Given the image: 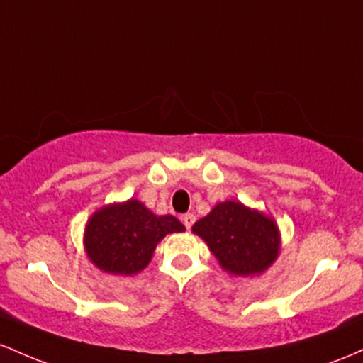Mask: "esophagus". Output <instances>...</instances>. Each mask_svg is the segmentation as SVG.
<instances>
[{"label":"esophagus","mask_w":363,"mask_h":363,"mask_svg":"<svg viewBox=\"0 0 363 363\" xmlns=\"http://www.w3.org/2000/svg\"><path fill=\"white\" fill-rule=\"evenodd\" d=\"M182 221H183V225H185L186 230H190V228H192L194 223H195V216L194 214H185L182 218Z\"/></svg>","instance_id":"1"}]
</instances>
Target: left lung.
<instances>
[{"instance_id":"1","label":"left lung","mask_w":363,"mask_h":363,"mask_svg":"<svg viewBox=\"0 0 363 363\" xmlns=\"http://www.w3.org/2000/svg\"><path fill=\"white\" fill-rule=\"evenodd\" d=\"M192 231L206 242L223 269L240 278L266 272L281 252V233L274 218L240 201L216 203Z\"/></svg>"}]
</instances>
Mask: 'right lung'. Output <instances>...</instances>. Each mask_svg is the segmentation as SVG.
<instances>
[{
	"label": "right lung",
	"instance_id": "right-lung-1",
	"mask_svg": "<svg viewBox=\"0 0 363 363\" xmlns=\"http://www.w3.org/2000/svg\"><path fill=\"white\" fill-rule=\"evenodd\" d=\"M185 226L174 216L154 214L137 199L99 207L84 230V250L99 271L133 276L147 267L157 243Z\"/></svg>",
	"mask_w": 363,
	"mask_h": 363
}]
</instances>
